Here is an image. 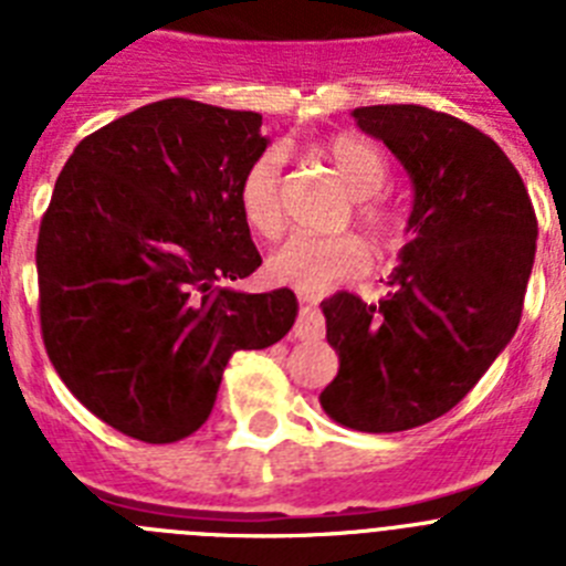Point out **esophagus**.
<instances>
[{
    "instance_id": "obj_1",
    "label": "esophagus",
    "mask_w": 566,
    "mask_h": 566,
    "mask_svg": "<svg viewBox=\"0 0 566 566\" xmlns=\"http://www.w3.org/2000/svg\"><path fill=\"white\" fill-rule=\"evenodd\" d=\"M326 334V319L319 314V308H314L312 303L300 308L297 323H294V337L297 339H323Z\"/></svg>"
}]
</instances>
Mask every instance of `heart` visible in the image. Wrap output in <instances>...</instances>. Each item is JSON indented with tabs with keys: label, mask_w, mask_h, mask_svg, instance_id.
Here are the masks:
<instances>
[{
	"label": "heart",
	"mask_w": 566,
	"mask_h": 566,
	"mask_svg": "<svg viewBox=\"0 0 566 566\" xmlns=\"http://www.w3.org/2000/svg\"><path fill=\"white\" fill-rule=\"evenodd\" d=\"M354 195L352 212L377 249H394L402 238V218L391 203L377 198L388 178V164L374 144L357 135H334L317 147ZM240 218L258 238H277L286 223L283 203V158L277 149H266L252 158L238 184ZM371 254L363 238L343 234L297 232L269 254V274L277 283L300 292H323L345 280L359 277L368 269Z\"/></svg>",
	"instance_id": "1"
}]
</instances>
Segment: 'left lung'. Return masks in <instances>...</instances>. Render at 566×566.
I'll use <instances>...</instances> for the list:
<instances>
[{
  "label": "left lung",
  "mask_w": 566,
  "mask_h": 566,
  "mask_svg": "<svg viewBox=\"0 0 566 566\" xmlns=\"http://www.w3.org/2000/svg\"><path fill=\"white\" fill-rule=\"evenodd\" d=\"M354 118L411 175L413 238L379 303L323 300L339 371L319 405L352 431H411L462 402L516 334L536 209L502 147L457 115L374 104Z\"/></svg>",
  "instance_id": "1"
}]
</instances>
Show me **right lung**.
<instances>
[{"mask_svg": "<svg viewBox=\"0 0 566 566\" xmlns=\"http://www.w3.org/2000/svg\"><path fill=\"white\" fill-rule=\"evenodd\" d=\"M260 113L164 98L90 133L56 178L36 243L39 323L70 394L147 444L195 433L234 352L289 334V289H223L263 263L240 218Z\"/></svg>", "mask_w": 566, "mask_h": 566, "instance_id": "add662e5", "label": "right lung"}]
</instances>
